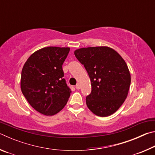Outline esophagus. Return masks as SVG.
Returning <instances> with one entry per match:
<instances>
[{
    "instance_id": "obj_1",
    "label": "esophagus",
    "mask_w": 155,
    "mask_h": 155,
    "mask_svg": "<svg viewBox=\"0 0 155 155\" xmlns=\"http://www.w3.org/2000/svg\"><path fill=\"white\" fill-rule=\"evenodd\" d=\"M76 88L77 89V90H79V89L81 88V85H80V84H77V85H76Z\"/></svg>"
}]
</instances>
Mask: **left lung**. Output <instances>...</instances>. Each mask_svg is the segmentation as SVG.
I'll use <instances>...</instances> for the list:
<instances>
[{"mask_svg":"<svg viewBox=\"0 0 155 155\" xmlns=\"http://www.w3.org/2000/svg\"><path fill=\"white\" fill-rule=\"evenodd\" d=\"M74 54L90 78L91 91L86 97L89 109L101 117L114 114L127 98L130 85L124 60L107 46L79 48Z\"/></svg>","mask_w":155,"mask_h":155,"instance_id":"1","label":"left lung"}]
</instances>
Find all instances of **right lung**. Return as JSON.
Instances as JSON below:
<instances>
[{
  "instance_id": "1",
  "label": "right lung",
  "mask_w": 155,
  "mask_h": 155,
  "mask_svg": "<svg viewBox=\"0 0 155 155\" xmlns=\"http://www.w3.org/2000/svg\"><path fill=\"white\" fill-rule=\"evenodd\" d=\"M69 52L68 47H45L33 52L23 66L21 90L31 106L41 114H57L70 98L71 90L62 69Z\"/></svg>"
}]
</instances>
